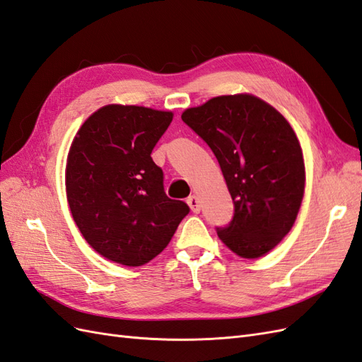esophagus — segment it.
Listing matches in <instances>:
<instances>
[{
    "label": "esophagus",
    "mask_w": 362,
    "mask_h": 362,
    "mask_svg": "<svg viewBox=\"0 0 362 362\" xmlns=\"http://www.w3.org/2000/svg\"><path fill=\"white\" fill-rule=\"evenodd\" d=\"M187 204H189V207H190V210L193 211V214H199V210H201V201H199V198H198L197 195L189 197V198H187Z\"/></svg>",
    "instance_id": "esophagus-1"
}]
</instances>
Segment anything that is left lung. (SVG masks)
I'll return each instance as SVG.
<instances>
[{
	"label": "left lung",
	"mask_w": 362,
	"mask_h": 362,
	"mask_svg": "<svg viewBox=\"0 0 362 362\" xmlns=\"http://www.w3.org/2000/svg\"><path fill=\"white\" fill-rule=\"evenodd\" d=\"M182 121L221 167L235 215L218 236L238 257H264L292 230L304 198L305 167L295 130L252 93L215 96L186 109Z\"/></svg>",
	"instance_id": "left-lung-1"
}]
</instances>
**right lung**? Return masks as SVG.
Instances as JSON below:
<instances>
[{
    "label": "right lung",
    "mask_w": 362,
    "mask_h": 362,
    "mask_svg": "<svg viewBox=\"0 0 362 362\" xmlns=\"http://www.w3.org/2000/svg\"><path fill=\"white\" fill-rule=\"evenodd\" d=\"M173 112L103 105L79 127L66 163L74 221L101 257L127 267L152 261L170 243L186 202L170 199L152 151Z\"/></svg>",
    "instance_id": "1"
}]
</instances>
